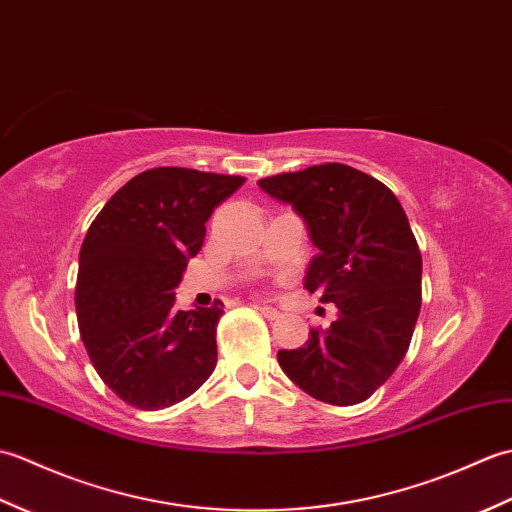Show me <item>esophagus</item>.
Returning <instances> with one entry per match:
<instances>
[{
	"label": "esophagus",
	"mask_w": 512,
	"mask_h": 512,
	"mask_svg": "<svg viewBox=\"0 0 512 512\" xmlns=\"http://www.w3.org/2000/svg\"><path fill=\"white\" fill-rule=\"evenodd\" d=\"M257 310L262 312L268 321H275V319H279V310H277V308H273V306H266V303H259Z\"/></svg>",
	"instance_id": "34e87169"
}]
</instances>
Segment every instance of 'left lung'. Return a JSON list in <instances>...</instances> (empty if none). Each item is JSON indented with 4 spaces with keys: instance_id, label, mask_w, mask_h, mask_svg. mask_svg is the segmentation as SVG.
<instances>
[{
    "instance_id": "8db88e82",
    "label": "left lung",
    "mask_w": 512,
    "mask_h": 512,
    "mask_svg": "<svg viewBox=\"0 0 512 512\" xmlns=\"http://www.w3.org/2000/svg\"><path fill=\"white\" fill-rule=\"evenodd\" d=\"M257 184L306 222L319 253L303 281L339 310L330 328L310 330L277 361L312 398L358 405L396 372L418 321L422 257L407 215L383 182L339 162Z\"/></svg>"
}]
</instances>
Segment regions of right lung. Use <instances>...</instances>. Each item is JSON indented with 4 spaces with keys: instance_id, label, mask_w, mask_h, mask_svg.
<instances>
[{
    "instance_id": "1",
    "label": "right lung",
    "mask_w": 512,
    "mask_h": 512,
    "mask_svg": "<svg viewBox=\"0 0 512 512\" xmlns=\"http://www.w3.org/2000/svg\"><path fill=\"white\" fill-rule=\"evenodd\" d=\"M242 184L239 176L149 169L112 195L85 235L76 319L94 369L127 405L171 407L213 374L222 301L178 310L173 290L200 253L213 209Z\"/></svg>"
}]
</instances>
